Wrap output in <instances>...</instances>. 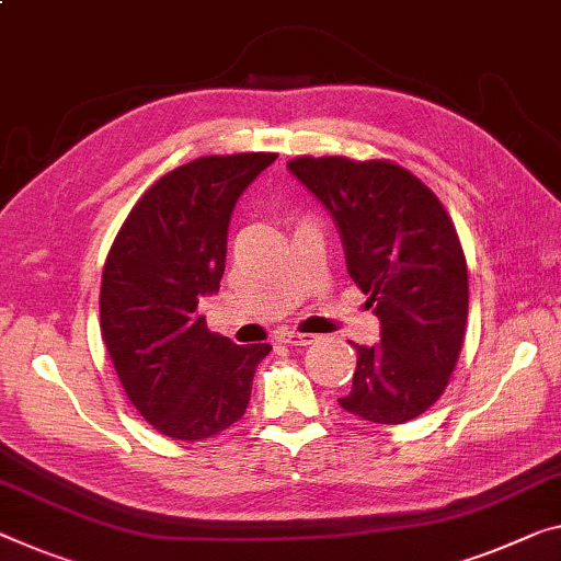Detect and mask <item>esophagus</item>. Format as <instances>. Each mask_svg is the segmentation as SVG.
<instances>
[{"label":"esophagus","mask_w":561,"mask_h":561,"mask_svg":"<svg viewBox=\"0 0 561 561\" xmlns=\"http://www.w3.org/2000/svg\"><path fill=\"white\" fill-rule=\"evenodd\" d=\"M278 341L288 343V346H310V343L316 341V335L298 333V331H283V333L278 335Z\"/></svg>","instance_id":"esophagus-1"}]
</instances>
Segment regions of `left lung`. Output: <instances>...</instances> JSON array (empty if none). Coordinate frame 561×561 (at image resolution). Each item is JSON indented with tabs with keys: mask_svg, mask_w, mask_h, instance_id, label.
<instances>
[{
	"mask_svg": "<svg viewBox=\"0 0 561 561\" xmlns=\"http://www.w3.org/2000/svg\"><path fill=\"white\" fill-rule=\"evenodd\" d=\"M288 170L331 213L348 275L381 323V343L353 346L358 366L341 409L407 424L444 393L463 343L469 278L454 222L393 162L298 158Z\"/></svg>",
	"mask_w": 561,
	"mask_h": 561,
	"instance_id": "1",
	"label": "left lung"
}]
</instances>
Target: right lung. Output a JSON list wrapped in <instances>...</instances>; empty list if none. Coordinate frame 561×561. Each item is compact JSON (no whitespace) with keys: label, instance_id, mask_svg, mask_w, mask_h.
I'll list each match as a JSON object with an SVG mask.
<instances>
[{"label":"right lung","instance_id":"1","mask_svg":"<svg viewBox=\"0 0 561 561\" xmlns=\"http://www.w3.org/2000/svg\"><path fill=\"white\" fill-rule=\"evenodd\" d=\"M273 152L197 158L160 178L102 271L100 325L127 399L160 434L201 442L236 424L271 343L210 333L197 304L220 290L238 197Z\"/></svg>","mask_w":561,"mask_h":561}]
</instances>
